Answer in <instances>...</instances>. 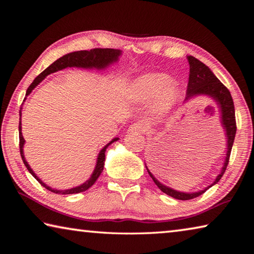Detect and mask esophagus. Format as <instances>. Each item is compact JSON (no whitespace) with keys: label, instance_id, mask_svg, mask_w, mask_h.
Instances as JSON below:
<instances>
[{"label":"esophagus","instance_id":"esophagus-1","mask_svg":"<svg viewBox=\"0 0 254 254\" xmlns=\"http://www.w3.org/2000/svg\"><path fill=\"white\" fill-rule=\"evenodd\" d=\"M147 127L146 124H144L142 122H136V123H133L132 126H130L128 127V132L133 133V134H139V133H145L147 131Z\"/></svg>","mask_w":254,"mask_h":254}]
</instances>
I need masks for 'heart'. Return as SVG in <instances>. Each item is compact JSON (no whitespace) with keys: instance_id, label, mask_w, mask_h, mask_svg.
<instances>
[{"instance_id":"b5f03b06","label":"heart","mask_w":254,"mask_h":254,"mask_svg":"<svg viewBox=\"0 0 254 254\" xmlns=\"http://www.w3.org/2000/svg\"><path fill=\"white\" fill-rule=\"evenodd\" d=\"M179 87L164 73H148L134 80L128 89V98L133 101H149L154 98L158 112H167L179 99Z\"/></svg>"}]
</instances>
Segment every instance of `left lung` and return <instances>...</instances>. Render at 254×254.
Wrapping results in <instances>:
<instances>
[{
	"label": "left lung",
	"mask_w": 254,
	"mask_h": 254,
	"mask_svg": "<svg viewBox=\"0 0 254 254\" xmlns=\"http://www.w3.org/2000/svg\"><path fill=\"white\" fill-rule=\"evenodd\" d=\"M188 61H189V65H190V74H189V83H188V88H187L186 100H189L190 98H192V97L197 96V95H206V96L212 97V98L217 102V105L220 109V113H222V124L226 131V137H227V154H226V159L222 168V172L217 176L215 181L209 187L204 189V190L194 192V193L179 192V191L174 190V189L161 185V183L156 179V178L152 175V172H150L146 167L150 178H152L154 182L156 183V186H157L161 191L166 193L167 195H170L177 199H183V201L199 196L201 194H203L205 191H206L207 189L213 187L214 185H216V183L222 179V177L225 174L226 168H227L228 163H229L231 148H233L234 139H235L236 131H237L234 100L228 88L226 87V86L220 82L216 76H215L213 72L208 68V66L205 65V64L202 63L199 60H197L196 58L189 56Z\"/></svg>",
	"instance_id": "8db88e82"
}]
</instances>
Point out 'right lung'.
<instances>
[{
	"instance_id": "right-lung-1",
	"label": "right lung",
	"mask_w": 254,
	"mask_h": 254,
	"mask_svg": "<svg viewBox=\"0 0 254 254\" xmlns=\"http://www.w3.org/2000/svg\"><path fill=\"white\" fill-rule=\"evenodd\" d=\"M121 55V51L118 49H100V48H96V49H91L89 51L87 50H82V51H75V52H71L67 53V55L63 56L62 58L58 59L56 62H53L50 66H48L44 72L40 73L38 76L34 79V82L30 84V86L28 87L26 91V96H28L31 90L34 89L36 86L39 84L42 79H44L48 75L51 73H55L58 71H61V69L65 68V67H83V68H105L108 65H110L111 63L117 62L119 56ZM21 109V108H20ZM20 117H21V110H19V126H18V131H19V150H20V156L21 159H23L24 164L26 166V168L28 169V171L32 175V177L40 183L42 187H45L47 190H49L53 193L57 194H73V193H79V192H84L86 190L94 185L96 182V180L98 179V177L100 176V174L104 170V165H105V158H106V149L107 147L109 146L110 144H112L113 142L118 141V137L113 138L110 143H108L106 146L100 150V153L98 155V158H97V163H96V167L95 170L93 172V175L89 178V179L86 181L83 185H80L76 188L73 189H68V190H56V189H52L50 187H48L46 183L42 182L39 178L37 177V175L35 174L32 169L29 167L28 163H27L24 156V143L25 139L23 137V134H21V122H20Z\"/></svg>"
}]
</instances>
